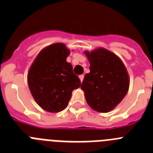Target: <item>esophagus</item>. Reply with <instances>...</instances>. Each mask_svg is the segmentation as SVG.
<instances>
[{
    "label": "esophagus",
    "instance_id": "34e87169",
    "mask_svg": "<svg viewBox=\"0 0 153 153\" xmlns=\"http://www.w3.org/2000/svg\"><path fill=\"white\" fill-rule=\"evenodd\" d=\"M79 79H80L81 82H82V81L83 80V78H84V76H83V75H79Z\"/></svg>",
    "mask_w": 153,
    "mask_h": 153
}]
</instances>
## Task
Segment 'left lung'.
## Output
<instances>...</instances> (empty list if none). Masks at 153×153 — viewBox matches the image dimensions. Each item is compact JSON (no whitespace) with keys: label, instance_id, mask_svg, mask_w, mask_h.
I'll return each mask as SVG.
<instances>
[{"label":"left lung","instance_id":"8db88e82","mask_svg":"<svg viewBox=\"0 0 153 153\" xmlns=\"http://www.w3.org/2000/svg\"><path fill=\"white\" fill-rule=\"evenodd\" d=\"M84 53L90 62V72L85 75L80 87L92 109L107 113L126 95L129 74L122 60L107 50L98 48Z\"/></svg>","mask_w":153,"mask_h":153}]
</instances>
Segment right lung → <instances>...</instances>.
Listing matches in <instances>:
<instances>
[{"instance_id": "1", "label": "right lung", "mask_w": 153, "mask_h": 153, "mask_svg": "<svg viewBox=\"0 0 153 153\" xmlns=\"http://www.w3.org/2000/svg\"><path fill=\"white\" fill-rule=\"evenodd\" d=\"M70 53L63 44L48 46L39 53L28 71L31 94L36 103L50 113L63 110L73 90L80 86V79L67 62Z\"/></svg>"}]
</instances>
